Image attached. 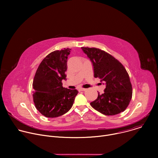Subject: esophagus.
<instances>
[{
	"label": "esophagus",
	"instance_id": "obj_1",
	"mask_svg": "<svg viewBox=\"0 0 158 158\" xmlns=\"http://www.w3.org/2000/svg\"><path fill=\"white\" fill-rule=\"evenodd\" d=\"M87 89H84V88H79V91H86Z\"/></svg>",
	"mask_w": 158,
	"mask_h": 158
}]
</instances>
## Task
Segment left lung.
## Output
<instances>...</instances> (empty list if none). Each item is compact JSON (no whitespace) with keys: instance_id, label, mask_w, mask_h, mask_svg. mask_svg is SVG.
<instances>
[{"instance_id":"8db88e82","label":"left lung","mask_w":158,"mask_h":158,"mask_svg":"<svg viewBox=\"0 0 158 158\" xmlns=\"http://www.w3.org/2000/svg\"><path fill=\"white\" fill-rule=\"evenodd\" d=\"M93 65L94 77L104 82V93L91 102L101 113L114 116L128 106L132 94L129 76L123 64L110 54L97 48H81ZM104 83H103L104 84Z\"/></svg>"}]
</instances>
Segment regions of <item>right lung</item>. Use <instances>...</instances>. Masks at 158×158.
Returning a JSON list of instances; mask_svg holds the SVG:
<instances>
[{"label":"right lung","instance_id":"1","mask_svg":"<svg viewBox=\"0 0 158 158\" xmlns=\"http://www.w3.org/2000/svg\"><path fill=\"white\" fill-rule=\"evenodd\" d=\"M71 49L49 54L39 65L33 81V99L36 109L47 118H56L72 107L78 91L62 87L66 79L67 57Z\"/></svg>","mask_w":158,"mask_h":158}]
</instances>
